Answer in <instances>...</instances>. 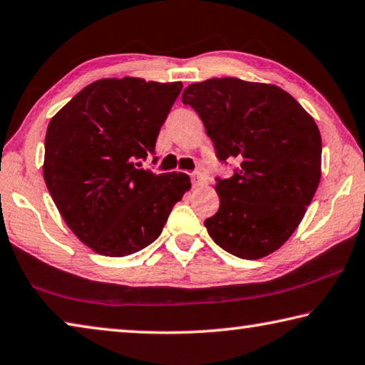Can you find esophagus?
<instances>
[{
	"mask_svg": "<svg viewBox=\"0 0 365 365\" xmlns=\"http://www.w3.org/2000/svg\"><path fill=\"white\" fill-rule=\"evenodd\" d=\"M191 183H193V187H202V185H206V177L202 174L201 170H196L193 175H191Z\"/></svg>",
	"mask_w": 365,
	"mask_h": 365,
	"instance_id": "obj_1",
	"label": "esophagus"
}]
</instances>
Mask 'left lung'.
<instances>
[{
	"mask_svg": "<svg viewBox=\"0 0 365 365\" xmlns=\"http://www.w3.org/2000/svg\"><path fill=\"white\" fill-rule=\"evenodd\" d=\"M206 127L219 160L220 206L205 220L209 237L242 259L269 256L292 237L320 182L322 138L294 98L270 83L225 77L191 83L182 95Z\"/></svg>",
	"mask_w": 365,
	"mask_h": 365,
	"instance_id": "left-lung-1",
	"label": "left lung"
}]
</instances>
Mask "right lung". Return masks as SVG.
I'll list each match as a JSON object with an SVG mask.
<instances>
[{"label": "right lung", "instance_id": "add662e5", "mask_svg": "<svg viewBox=\"0 0 365 365\" xmlns=\"http://www.w3.org/2000/svg\"><path fill=\"white\" fill-rule=\"evenodd\" d=\"M180 91L182 82L101 78L49 120L45 183L67 227L98 255L146 248L190 190L183 172L154 174L140 164Z\"/></svg>", "mask_w": 365, "mask_h": 365}]
</instances>
